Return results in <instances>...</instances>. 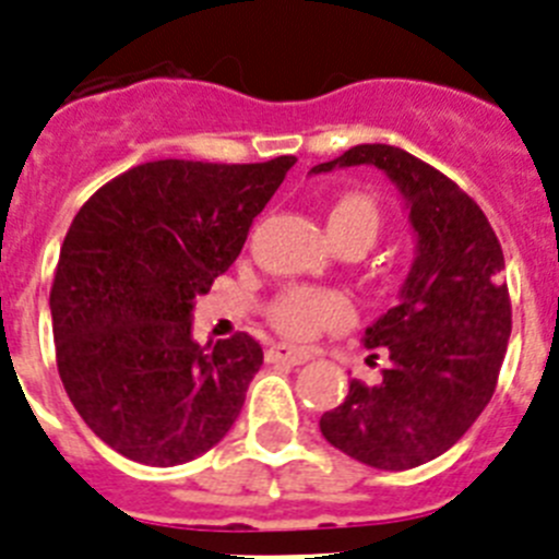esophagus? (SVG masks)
<instances>
[{
    "label": "esophagus",
    "instance_id": "esophagus-1",
    "mask_svg": "<svg viewBox=\"0 0 559 559\" xmlns=\"http://www.w3.org/2000/svg\"><path fill=\"white\" fill-rule=\"evenodd\" d=\"M267 359L270 361H286V365H304V361L311 359V354L309 350L292 348V345H286V342H278V345H273V348L267 350Z\"/></svg>",
    "mask_w": 559,
    "mask_h": 559
}]
</instances>
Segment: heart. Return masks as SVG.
Wrapping results in <instances>:
<instances>
[{"label":"heart","mask_w":559,"mask_h":559,"mask_svg":"<svg viewBox=\"0 0 559 559\" xmlns=\"http://www.w3.org/2000/svg\"><path fill=\"white\" fill-rule=\"evenodd\" d=\"M381 228V211L370 194L348 192L331 203L329 230L334 242L340 239H361L370 245ZM356 306L348 295L314 286H289L270 304V320L281 334L292 340H311L320 331L350 325Z\"/></svg>","instance_id":"b5f03b06"}]
</instances>
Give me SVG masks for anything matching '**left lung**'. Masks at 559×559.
I'll return each instance as SVG.
<instances>
[{
    "label": "left lung",
    "mask_w": 559,
    "mask_h": 559,
    "mask_svg": "<svg viewBox=\"0 0 559 559\" xmlns=\"http://www.w3.org/2000/svg\"><path fill=\"white\" fill-rule=\"evenodd\" d=\"M373 164L409 205L417 259L392 306L365 331L390 356L376 386L350 379L348 399L320 417L334 449L379 471H409L476 424L499 384L512 331L504 253L485 211L426 160L390 144H356L311 173Z\"/></svg>",
    "instance_id": "8db88e82"
}]
</instances>
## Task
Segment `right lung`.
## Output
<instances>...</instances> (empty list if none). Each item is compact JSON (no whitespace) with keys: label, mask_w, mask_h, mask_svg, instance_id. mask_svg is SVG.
I'll return each mask as SVG.
<instances>
[{"label":"right lung","mask_w":559,"mask_h":559,"mask_svg":"<svg viewBox=\"0 0 559 559\" xmlns=\"http://www.w3.org/2000/svg\"><path fill=\"white\" fill-rule=\"evenodd\" d=\"M295 160H147L69 225L49 292L58 373L85 426L128 460H194L242 412L264 350L248 331L198 345L189 317Z\"/></svg>","instance_id":"add662e5"}]
</instances>
